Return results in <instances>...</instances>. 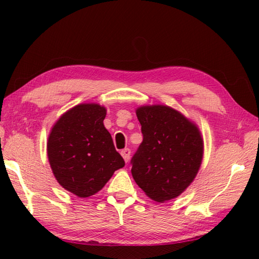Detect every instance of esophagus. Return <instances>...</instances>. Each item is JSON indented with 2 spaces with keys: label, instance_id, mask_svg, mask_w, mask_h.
<instances>
[{
  "label": "esophagus",
  "instance_id": "obj_1",
  "mask_svg": "<svg viewBox=\"0 0 259 259\" xmlns=\"http://www.w3.org/2000/svg\"><path fill=\"white\" fill-rule=\"evenodd\" d=\"M130 155H131V151H130L129 148H125V149H123L122 151H121V156H122V158L124 159V161H125V162H128V161H129Z\"/></svg>",
  "mask_w": 259,
  "mask_h": 259
}]
</instances>
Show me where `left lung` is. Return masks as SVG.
Returning a JSON list of instances; mask_svg holds the SVG:
<instances>
[{"label":"left lung","instance_id":"1","mask_svg":"<svg viewBox=\"0 0 259 259\" xmlns=\"http://www.w3.org/2000/svg\"><path fill=\"white\" fill-rule=\"evenodd\" d=\"M136 113L144 140L131 160V174L152 200H171L199 171L203 157L200 130L178 110L163 104L141 106Z\"/></svg>","mask_w":259,"mask_h":259}]
</instances>
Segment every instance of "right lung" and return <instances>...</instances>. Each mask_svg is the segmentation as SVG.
<instances>
[{
	"label": "right lung",
	"instance_id": "add662e5",
	"mask_svg": "<svg viewBox=\"0 0 259 259\" xmlns=\"http://www.w3.org/2000/svg\"><path fill=\"white\" fill-rule=\"evenodd\" d=\"M107 109L80 103L53 124L47 152L52 172L65 190L80 198L100 191L115 170L124 166L103 124Z\"/></svg>",
	"mask_w": 259,
	"mask_h": 259
}]
</instances>
